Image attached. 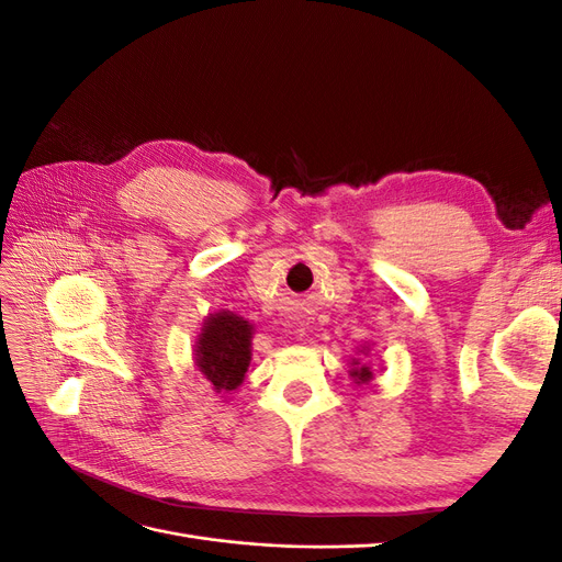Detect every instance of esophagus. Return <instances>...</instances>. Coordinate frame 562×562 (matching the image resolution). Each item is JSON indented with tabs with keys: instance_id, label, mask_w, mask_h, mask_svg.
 I'll return each instance as SVG.
<instances>
[{
	"instance_id": "esophagus-1",
	"label": "esophagus",
	"mask_w": 562,
	"mask_h": 562,
	"mask_svg": "<svg viewBox=\"0 0 562 562\" xmlns=\"http://www.w3.org/2000/svg\"><path fill=\"white\" fill-rule=\"evenodd\" d=\"M302 333H304V330H300V335H302Z\"/></svg>"
}]
</instances>
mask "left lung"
I'll list each match as a JSON object with an SVG mask.
<instances>
[{"instance_id": "left-lung-1", "label": "left lung", "mask_w": 562, "mask_h": 562, "mask_svg": "<svg viewBox=\"0 0 562 562\" xmlns=\"http://www.w3.org/2000/svg\"><path fill=\"white\" fill-rule=\"evenodd\" d=\"M349 372H351V378H353L356 384H368L372 380V368L361 363L359 359L351 361V370Z\"/></svg>"}]
</instances>
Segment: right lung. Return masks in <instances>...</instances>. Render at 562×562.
Instances as JSON below:
<instances>
[{
    "label": "right lung",
    "instance_id": "add662e5",
    "mask_svg": "<svg viewBox=\"0 0 562 562\" xmlns=\"http://www.w3.org/2000/svg\"><path fill=\"white\" fill-rule=\"evenodd\" d=\"M252 326L232 312H215L203 321L194 345V361L215 394H232L241 386L250 366Z\"/></svg>",
    "mask_w": 562,
    "mask_h": 562
}]
</instances>
